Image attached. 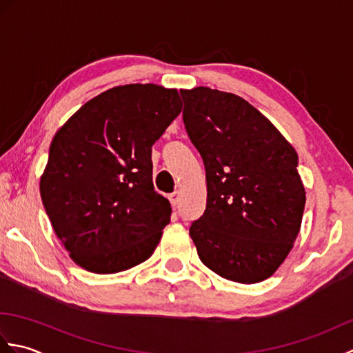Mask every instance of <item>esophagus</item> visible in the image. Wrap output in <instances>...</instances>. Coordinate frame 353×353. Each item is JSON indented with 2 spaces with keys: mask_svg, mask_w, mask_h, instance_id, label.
<instances>
[{
  "mask_svg": "<svg viewBox=\"0 0 353 353\" xmlns=\"http://www.w3.org/2000/svg\"><path fill=\"white\" fill-rule=\"evenodd\" d=\"M168 200H170V203L176 208L179 205V200H181V192H179V191L171 192L168 196Z\"/></svg>",
  "mask_w": 353,
  "mask_h": 353,
  "instance_id": "obj_1",
  "label": "esophagus"
}]
</instances>
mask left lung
<instances>
[{"label": "left lung", "instance_id": "obj_1", "mask_svg": "<svg viewBox=\"0 0 353 353\" xmlns=\"http://www.w3.org/2000/svg\"><path fill=\"white\" fill-rule=\"evenodd\" d=\"M181 94L206 170V209L190 228L199 258L224 279L264 281L301 230L306 192L296 150L241 97L205 86Z\"/></svg>", "mask_w": 353, "mask_h": 353}]
</instances>
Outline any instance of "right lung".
Wrapping results in <instances>:
<instances>
[{
    "label": "right lung",
    "instance_id": "1",
    "mask_svg": "<svg viewBox=\"0 0 353 353\" xmlns=\"http://www.w3.org/2000/svg\"><path fill=\"white\" fill-rule=\"evenodd\" d=\"M181 110L176 89L117 86L83 104L54 134L41 197L81 268L118 273L153 254L171 205L154 191L152 147Z\"/></svg>",
    "mask_w": 353,
    "mask_h": 353
}]
</instances>
